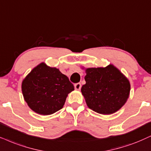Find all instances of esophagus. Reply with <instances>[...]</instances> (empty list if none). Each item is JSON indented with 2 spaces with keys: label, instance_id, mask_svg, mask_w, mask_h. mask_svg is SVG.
I'll list each match as a JSON object with an SVG mask.
<instances>
[{
  "label": "esophagus",
  "instance_id": "1",
  "mask_svg": "<svg viewBox=\"0 0 151 151\" xmlns=\"http://www.w3.org/2000/svg\"><path fill=\"white\" fill-rule=\"evenodd\" d=\"M74 88H75L76 90H80L81 88V84L80 83H77L74 84Z\"/></svg>",
  "mask_w": 151,
  "mask_h": 151
}]
</instances>
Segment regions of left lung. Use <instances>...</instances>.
I'll return each mask as SVG.
<instances>
[{"mask_svg":"<svg viewBox=\"0 0 151 151\" xmlns=\"http://www.w3.org/2000/svg\"><path fill=\"white\" fill-rule=\"evenodd\" d=\"M86 84L81 87L87 106L94 111L109 115L127 102L130 91L127 78L113 65L86 68Z\"/></svg>","mask_w":151,"mask_h":151,"instance_id":"8db88e82","label":"left lung"}]
</instances>
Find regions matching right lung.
<instances>
[{
    "mask_svg": "<svg viewBox=\"0 0 151 151\" xmlns=\"http://www.w3.org/2000/svg\"><path fill=\"white\" fill-rule=\"evenodd\" d=\"M74 87L68 77L56 68L41 63L24 78L22 91L24 100L35 113L51 115L61 109Z\"/></svg>",
    "mask_w": 151,
    "mask_h": 151,
    "instance_id": "right-lung-1",
    "label": "right lung"
}]
</instances>
